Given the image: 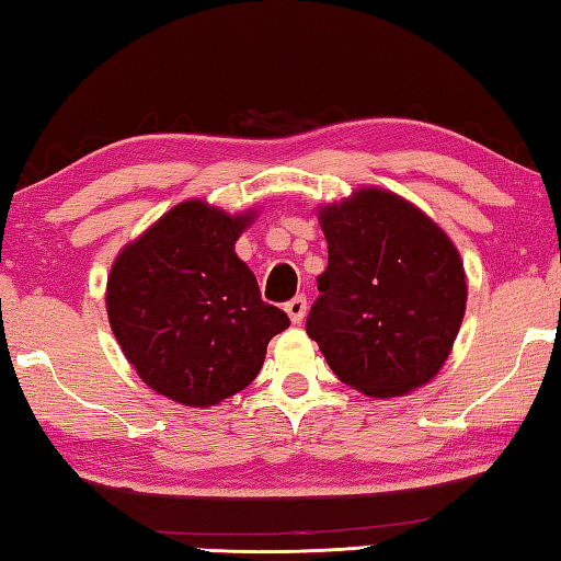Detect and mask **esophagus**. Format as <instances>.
<instances>
[{
    "mask_svg": "<svg viewBox=\"0 0 561 561\" xmlns=\"http://www.w3.org/2000/svg\"><path fill=\"white\" fill-rule=\"evenodd\" d=\"M287 314H289V319L294 321V324H301L304 321V317H307V297H294L291 301H287Z\"/></svg>",
    "mask_w": 561,
    "mask_h": 561,
    "instance_id": "1",
    "label": "esophagus"
}]
</instances>
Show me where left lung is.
<instances>
[{
    "instance_id": "8db88e82",
    "label": "left lung",
    "mask_w": 561,
    "mask_h": 561,
    "mask_svg": "<svg viewBox=\"0 0 561 561\" xmlns=\"http://www.w3.org/2000/svg\"><path fill=\"white\" fill-rule=\"evenodd\" d=\"M329 264L307 334L339 381L403 396L440 371L460 331L468 284L460 254L415 205L360 187L319 210Z\"/></svg>"
}]
</instances>
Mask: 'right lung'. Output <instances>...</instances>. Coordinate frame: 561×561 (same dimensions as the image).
I'll return each instance as SVG.
<instances>
[{
	"instance_id": "1",
	"label": "right lung",
	"mask_w": 561,
	"mask_h": 561,
	"mask_svg": "<svg viewBox=\"0 0 561 561\" xmlns=\"http://www.w3.org/2000/svg\"><path fill=\"white\" fill-rule=\"evenodd\" d=\"M252 217L185 201L113 262V334L138 376L170 401L205 408L240 393L260 374L272 336L289 327L234 254Z\"/></svg>"
}]
</instances>
